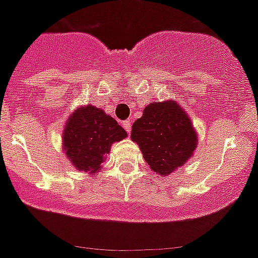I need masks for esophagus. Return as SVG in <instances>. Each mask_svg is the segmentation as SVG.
I'll list each match as a JSON object with an SVG mask.
<instances>
[{
  "label": "esophagus",
  "mask_w": 258,
  "mask_h": 258,
  "mask_svg": "<svg viewBox=\"0 0 258 258\" xmlns=\"http://www.w3.org/2000/svg\"><path fill=\"white\" fill-rule=\"evenodd\" d=\"M123 127H124V130L127 131V134L131 133V120H124V122H123Z\"/></svg>",
  "instance_id": "obj_1"
}]
</instances>
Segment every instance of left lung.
<instances>
[{
    "label": "left lung",
    "mask_w": 258,
    "mask_h": 258,
    "mask_svg": "<svg viewBox=\"0 0 258 258\" xmlns=\"http://www.w3.org/2000/svg\"><path fill=\"white\" fill-rule=\"evenodd\" d=\"M131 139L139 144L150 168L165 176L194 154L198 136L183 108L175 100L151 103L135 120Z\"/></svg>",
    "instance_id": "left-lung-1"
}]
</instances>
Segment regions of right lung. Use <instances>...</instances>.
Here are the masks:
<instances>
[{
    "instance_id": "obj_1",
    "label": "right lung",
    "mask_w": 258,
    "mask_h": 258,
    "mask_svg": "<svg viewBox=\"0 0 258 258\" xmlns=\"http://www.w3.org/2000/svg\"><path fill=\"white\" fill-rule=\"evenodd\" d=\"M125 136L112 116L90 104L69 119L63 133L64 154L78 171L95 173L107 158L111 144Z\"/></svg>"
}]
</instances>
